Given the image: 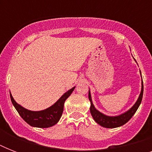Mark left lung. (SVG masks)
I'll return each mask as SVG.
<instances>
[{
  "instance_id": "obj_1",
  "label": "left lung",
  "mask_w": 152,
  "mask_h": 152,
  "mask_svg": "<svg viewBox=\"0 0 152 152\" xmlns=\"http://www.w3.org/2000/svg\"><path fill=\"white\" fill-rule=\"evenodd\" d=\"M141 75V72H140ZM142 78V76H141ZM143 93H144V84H143V80H142L141 83V91L139 95V98L137 101L136 102V103L131 107V108L127 110L125 113H121L120 115L118 116H107L104 113H101L97 109L95 108L94 104L92 102V99H91V91L89 90L88 92V98L91 102V107L90 111L91 115H92L94 120L96 122L100 125L101 126L104 128H108V129H113V128L120 127L121 125H125V123H127L132 118V117L134 115V113H136V111L137 110V109L140 106V103H141L142 98H143Z\"/></svg>"
}]
</instances>
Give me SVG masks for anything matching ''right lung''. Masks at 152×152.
Listing matches in <instances>:
<instances>
[{
  "label": "right lung",
  "mask_w": 152,
  "mask_h": 152,
  "mask_svg": "<svg viewBox=\"0 0 152 152\" xmlns=\"http://www.w3.org/2000/svg\"><path fill=\"white\" fill-rule=\"evenodd\" d=\"M75 88L76 87L71 88L70 90L64 93L53 105L43 110L32 111L25 109L15 101L10 93L11 101L20 117L28 125L37 128H49L56 125L59 121L64 110V102L70 96Z\"/></svg>",
  "instance_id": "1"
}]
</instances>
